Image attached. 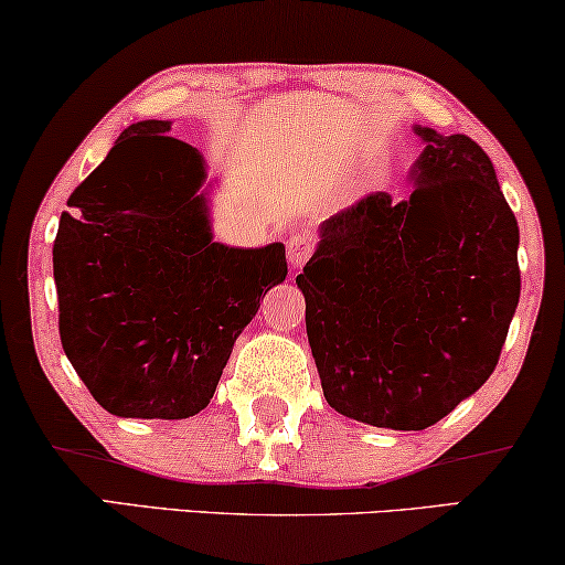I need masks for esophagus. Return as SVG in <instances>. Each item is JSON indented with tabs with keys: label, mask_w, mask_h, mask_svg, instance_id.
Segmentation results:
<instances>
[{
	"label": "esophagus",
	"mask_w": 565,
	"mask_h": 565,
	"mask_svg": "<svg viewBox=\"0 0 565 565\" xmlns=\"http://www.w3.org/2000/svg\"><path fill=\"white\" fill-rule=\"evenodd\" d=\"M311 254H313V238L311 236L296 234L288 242V262H290V267H303L306 262H308V257H311Z\"/></svg>",
	"instance_id": "1"
}]
</instances>
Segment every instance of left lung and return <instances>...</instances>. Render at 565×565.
Masks as SVG:
<instances>
[{
	"instance_id": "1",
	"label": "left lung",
	"mask_w": 565,
	"mask_h": 565,
	"mask_svg": "<svg viewBox=\"0 0 565 565\" xmlns=\"http://www.w3.org/2000/svg\"><path fill=\"white\" fill-rule=\"evenodd\" d=\"M406 200L370 192L321 226L296 277L329 406L416 431L489 381L520 303V226L473 138L414 128Z\"/></svg>"
}]
</instances>
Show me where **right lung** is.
<instances>
[{"instance_id": "right-lung-1", "label": "right lung", "mask_w": 565, "mask_h": 565, "mask_svg": "<svg viewBox=\"0 0 565 565\" xmlns=\"http://www.w3.org/2000/svg\"><path fill=\"white\" fill-rule=\"evenodd\" d=\"M169 120L122 130L68 195L53 242L58 334L115 416L188 419L211 404L236 337L285 280V246L213 242L205 161Z\"/></svg>"}]
</instances>
